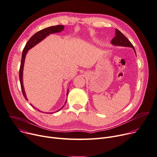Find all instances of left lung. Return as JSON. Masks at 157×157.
Returning a JSON list of instances; mask_svg holds the SVG:
<instances>
[{
    "label": "left lung",
    "mask_w": 157,
    "mask_h": 157,
    "mask_svg": "<svg viewBox=\"0 0 157 157\" xmlns=\"http://www.w3.org/2000/svg\"><path fill=\"white\" fill-rule=\"evenodd\" d=\"M111 43L114 45L132 47L136 53L134 46L130 42V41L117 29H116V36L112 40Z\"/></svg>",
    "instance_id": "1"
}]
</instances>
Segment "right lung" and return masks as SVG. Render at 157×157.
Here are the masks:
<instances>
[{
  "label": "right lung",
  "instance_id": "right-lung-1",
  "mask_svg": "<svg viewBox=\"0 0 157 157\" xmlns=\"http://www.w3.org/2000/svg\"><path fill=\"white\" fill-rule=\"evenodd\" d=\"M64 25H57V26H50V27L46 28L45 29H41V30L38 31L37 33H36L35 35H33L32 36H31L29 38V40L28 41V42L26 43V45H25V48L23 50L22 58H21V65H20V68H19V80H20L21 87L23 95L25 98L26 100H28V99H27L26 96L25 89H24V87H23V66H24V63H25V57H26V55L27 54L28 50H29L30 48H31L32 47H33L35 45H36L37 44L40 42L41 40H43L45 37H47V36H48L50 34L60 32L61 31L64 29ZM68 91H69V90L67 92V95L68 94ZM30 105L32 106L33 107H34L32 105H31V104H30ZM64 106L62 107L61 109L63 108ZM61 109H60L59 110H58L56 112L59 111L60 110H61ZM37 110L40 111L41 112H42L39 110ZM54 113V112H52L51 113Z\"/></svg>",
  "mask_w": 157,
  "mask_h": 157
}]
</instances>
